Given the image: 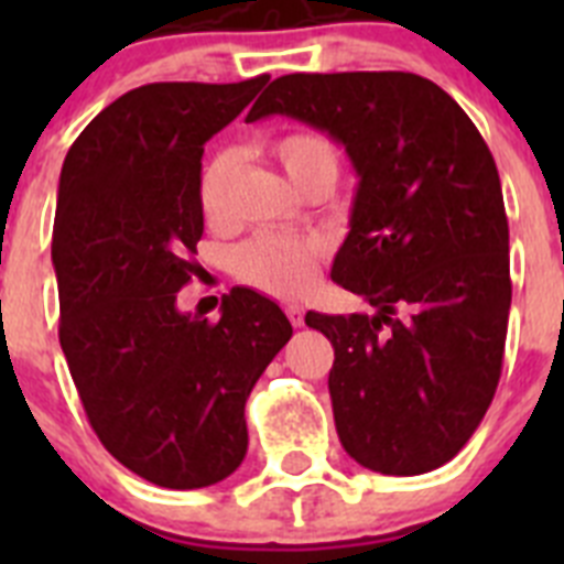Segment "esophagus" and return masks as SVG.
Segmentation results:
<instances>
[{
	"label": "esophagus",
	"mask_w": 564,
	"mask_h": 564,
	"mask_svg": "<svg viewBox=\"0 0 564 564\" xmlns=\"http://www.w3.org/2000/svg\"><path fill=\"white\" fill-rule=\"evenodd\" d=\"M285 313H288V318H291L293 327L305 325V311H302V305H296V302H288Z\"/></svg>",
	"instance_id": "obj_1"
}]
</instances>
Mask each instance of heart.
Wrapping results in <instances>:
<instances>
[{"label": "heart", "instance_id": "obj_1", "mask_svg": "<svg viewBox=\"0 0 564 564\" xmlns=\"http://www.w3.org/2000/svg\"><path fill=\"white\" fill-rule=\"evenodd\" d=\"M273 158L285 169L293 186L305 192L313 183L336 186L341 154L336 143L313 129H296L271 143ZM237 174V152L220 149L203 166L197 197L208 223H226L231 217V183ZM322 248L311 239L282 237V234H257L237 248L234 265L248 285L273 296H293L311 285Z\"/></svg>", "mask_w": 564, "mask_h": 564}]
</instances>
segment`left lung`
I'll use <instances>...</instances> for the list:
<instances>
[{"label": "left lung", "instance_id": "8db88e82", "mask_svg": "<svg viewBox=\"0 0 564 564\" xmlns=\"http://www.w3.org/2000/svg\"><path fill=\"white\" fill-rule=\"evenodd\" d=\"M288 115L338 141L358 174L333 282L372 313L305 322L333 344L344 452L381 475L449 463L495 398L511 273L500 174L460 104L415 73H293L246 121Z\"/></svg>", "mask_w": 564, "mask_h": 564}]
</instances>
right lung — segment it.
I'll return each instance as SVG.
<instances>
[{
    "label": "right lung",
    "instance_id": "right-lung-1",
    "mask_svg": "<svg viewBox=\"0 0 564 564\" xmlns=\"http://www.w3.org/2000/svg\"><path fill=\"white\" fill-rule=\"evenodd\" d=\"M271 76L129 89L87 123L58 181V341L104 449L163 488L226 480L248 452L246 401L293 327L234 288L220 322L177 311L197 273L203 143Z\"/></svg>",
    "mask_w": 564,
    "mask_h": 564
}]
</instances>
